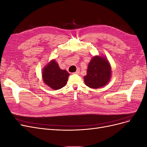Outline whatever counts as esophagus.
Returning <instances> with one entry per match:
<instances>
[{
	"label": "esophagus",
	"instance_id": "obj_1",
	"mask_svg": "<svg viewBox=\"0 0 147 147\" xmlns=\"http://www.w3.org/2000/svg\"><path fill=\"white\" fill-rule=\"evenodd\" d=\"M80 73V70L79 69H77V71L75 72H74L73 74H78Z\"/></svg>",
	"mask_w": 147,
	"mask_h": 147
}]
</instances>
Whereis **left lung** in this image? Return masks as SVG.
Masks as SVG:
<instances>
[{"instance_id": "left-lung-1", "label": "left lung", "mask_w": 147, "mask_h": 147, "mask_svg": "<svg viewBox=\"0 0 147 147\" xmlns=\"http://www.w3.org/2000/svg\"><path fill=\"white\" fill-rule=\"evenodd\" d=\"M112 67L104 56H95L88 64L86 75L84 77L86 85L92 89L105 86L111 78Z\"/></svg>"}]
</instances>
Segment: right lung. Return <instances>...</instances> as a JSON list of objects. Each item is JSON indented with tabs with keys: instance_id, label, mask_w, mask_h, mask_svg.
Here are the masks:
<instances>
[{
	"instance_id": "1",
	"label": "right lung",
	"mask_w": 147,
	"mask_h": 147,
	"mask_svg": "<svg viewBox=\"0 0 147 147\" xmlns=\"http://www.w3.org/2000/svg\"><path fill=\"white\" fill-rule=\"evenodd\" d=\"M70 74L65 70H62L55 59L47 64L42 70L43 83L52 88L57 90L65 86Z\"/></svg>"
}]
</instances>
